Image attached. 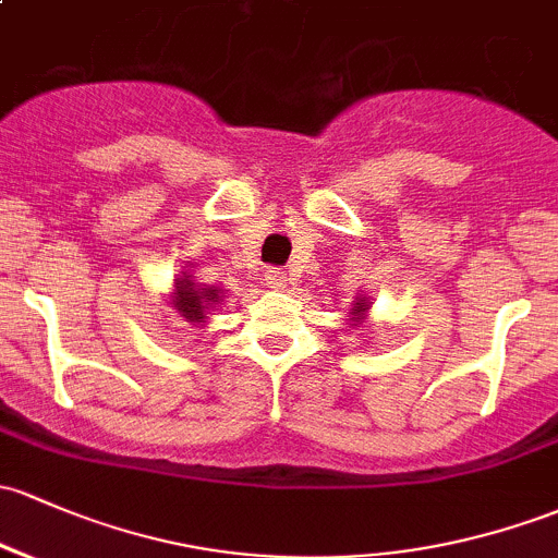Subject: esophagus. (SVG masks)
Returning a JSON list of instances; mask_svg holds the SVG:
<instances>
[{
    "label": "esophagus",
    "instance_id": "obj_1",
    "mask_svg": "<svg viewBox=\"0 0 558 558\" xmlns=\"http://www.w3.org/2000/svg\"><path fill=\"white\" fill-rule=\"evenodd\" d=\"M266 284L274 287V290H284L287 287V274L281 268H268L266 271Z\"/></svg>",
    "mask_w": 558,
    "mask_h": 558
}]
</instances>
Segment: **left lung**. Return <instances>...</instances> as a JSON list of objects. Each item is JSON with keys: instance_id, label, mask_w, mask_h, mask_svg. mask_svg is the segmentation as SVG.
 <instances>
[{"instance_id": "obj_1", "label": "left lung", "mask_w": 558, "mask_h": 558, "mask_svg": "<svg viewBox=\"0 0 558 558\" xmlns=\"http://www.w3.org/2000/svg\"><path fill=\"white\" fill-rule=\"evenodd\" d=\"M362 311H367V308H364V303H362V301H359L356 305H353V314H356V316H359V314H362Z\"/></svg>"}]
</instances>
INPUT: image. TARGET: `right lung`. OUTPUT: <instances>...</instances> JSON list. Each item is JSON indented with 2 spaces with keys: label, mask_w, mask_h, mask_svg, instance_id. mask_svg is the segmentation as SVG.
<instances>
[{
  "label": "right lung",
  "mask_w": 558,
  "mask_h": 558,
  "mask_svg": "<svg viewBox=\"0 0 558 558\" xmlns=\"http://www.w3.org/2000/svg\"><path fill=\"white\" fill-rule=\"evenodd\" d=\"M223 301V292L218 287H199L194 279L175 281V311L185 322H202L209 308Z\"/></svg>",
  "instance_id": "1"
}]
</instances>
